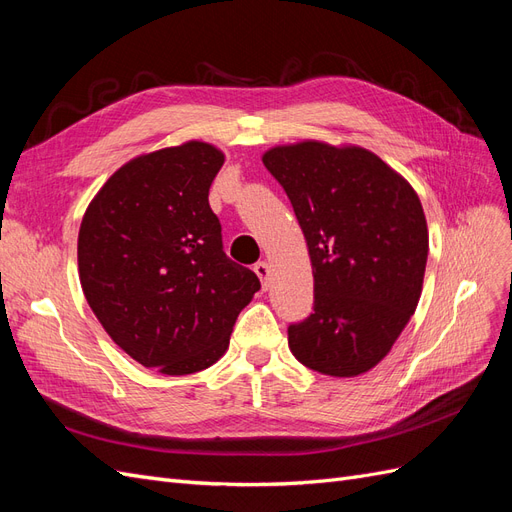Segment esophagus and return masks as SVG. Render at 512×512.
<instances>
[{"label": "esophagus", "mask_w": 512, "mask_h": 512, "mask_svg": "<svg viewBox=\"0 0 512 512\" xmlns=\"http://www.w3.org/2000/svg\"><path fill=\"white\" fill-rule=\"evenodd\" d=\"M254 271H256V275L260 277V282H262V288H269V275H271V267H269V262H256L254 265Z\"/></svg>", "instance_id": "1"}]
</instances>
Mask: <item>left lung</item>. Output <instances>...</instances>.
<instances>
[{
  "mask_svg": "<svg viewBox=\"0 0 512 512\" xmlns=\"http://www.w3.org/2000/svg\"><path fill=\"white\" fill-rule=\"evenodd\" d=\"M307 241L314 312L288 327L305 367L352 378L376 367L421 299L429 235L412 185L363 147L318 141L262 156Z\"/></svg>",
  "mask_w": 512,
  "mask_h": 512,
  "instance_id": "8db88e82",
  "label": "left lung"
}]
</instances>
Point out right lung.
<instances>
[{"mask_svg":"<svg viewBox=\"0 0 512 512\" xmlns=\"http://www.w3.org/2000/svg\"><path fill=\"white\" fill-rule=\"evenodd\" d=\"M224 153L209 143L138 156L91 200L79 230L89 307L134 361L168 376L207 369L226 352L260 282L224 254L209 188Z\"/></svg>","mask_w":512,"mask_h":512,"instance_id":"obj_1","label":"right lung"}]
</instances>
